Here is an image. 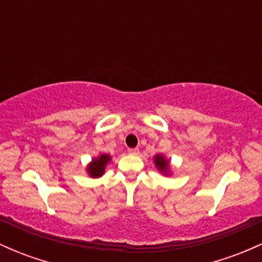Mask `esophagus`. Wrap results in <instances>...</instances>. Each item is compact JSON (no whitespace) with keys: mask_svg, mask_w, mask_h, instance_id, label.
I'll use <instances>...</instances> for the list:
<instances>
[{"mask_svg":"<svg viewBox=\"0 0 262 262\" xmlns=\"http://www.w3.org/2000/svg\"><path fill=\"white\" fill-rule=\"evenodd\" d=\"M128 152L130 155H138L139 154V149H137V148H134V149H128Z\"/></svg>","mask_w":262,"mask_h":262,"instance_id":"34e87169","label":"esophagus"}]
</instances>
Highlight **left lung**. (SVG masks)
Returning a JSON list of instances; mask_svg holds the SVG:
<instances>
[{
	"label": "left lung",
	"instance_id": "left-lung-1",
	"mask_svg": "<svg viewBox=\"0 0 262 262\" xmlns=\"http://www.w3.org/2000/svg\"><path fill=\"white\" fill-rule=\"evenodd\" d=\"M155 164H156V166H158L161 171L166 172L167 166H169V162L166 161V159H165L164 156H161V155L155 156Z\"/></svg>",
	"mask_w": 262,
	"mask_h": 262
}]
</instances>
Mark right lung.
Instances as JSON below:
<instances>
[{"instance_id":"add662e5","label":"right lung","mask_w":262,"mask_h":262,"mask_svg":"<svg viewBox=\"0 0 262 262\" xmlns=\"http://www.w3.org/2000/svg\"><path fill=\"white\" fill-rule=\"evenodd\" d=\"M111 160V158L108 155H101L98 159H95L91 162V165L89 166V172L92 177H100L103 175L104 172V166L108 161Z\"/></svg>"}]
</instances>
